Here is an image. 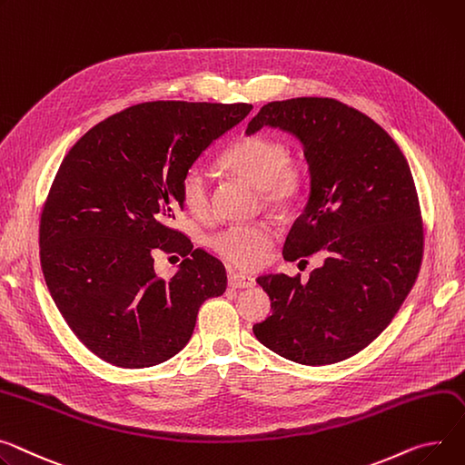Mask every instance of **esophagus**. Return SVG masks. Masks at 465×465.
I'll list each match as a JSON object with an SVG mask.
<instances>
[{
  "label": "esophagus",
  "instance_id": "1",
  "mask_svg": "<svg viewBox=\"0 0 465 465\" xmlns=\"http://www.w3.org/2000/svg\"><path fill=\"white\" fill-rule=\"evenodd\" d=\"M228 284H230V288L239 290V288H252V286L256 284V281H254L252 276H249V274L232 272V274L228 276Z\"/></svg>",
  "mask_w": 465,
  "mask_h": 465
}]
</instances>
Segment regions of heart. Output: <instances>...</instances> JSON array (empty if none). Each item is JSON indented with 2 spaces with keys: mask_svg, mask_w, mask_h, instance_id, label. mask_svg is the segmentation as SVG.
<instances>
[{
  "mask_svg": "<svg viewBox=\"0 0 465 465\" xmlns=\"http://www.w3.org/2000/svg\"><path fill=\"white\" fill-rule=\"evenodd\" d=\"M223 164L258 187L262 200L272 207H288L304 187L302 168L288 159V147L274 138L252 134L241 138L223 157ZM181 198L194 214L209 211V177L202 164H193L181 179ZM269 223L233 224L209 239L211 251L239 269L260 267L274 242Z\"/></svg>",
  "mask_w": 465,
  "mask_h": 465,
  "instance_id": "obj_1",
  "label": "heart"
}]
</instances>
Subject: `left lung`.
<instances>
[{
    "label": "left lung",
    "mask_w": 465,
    "mask_h": 465,
    "mask_svg": "<svg viewBox=\"0 0 465 465\" xmlns=\"http://www.w3.org/2000/svg\"><path fill=\"white\" fill-rule=\"evenodd\" d=\"M302 143L311 194L286 242L288 262L322 252L311 272L265 274L272 314L254 325L271 351L322 366L364 350L392 322L422 260V219L410 164L376 121L327 97L265 104L246 127Z\"/></svg>",
    "instance_id": "left-lung-1"
}]
</instances>
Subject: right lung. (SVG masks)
<instances>
[{
	"label": "right lung",
	"instance_id": "1",
	"mask_svg": "<svg viewBox=\"0 0 465 465\" xmlns=\"http://www.w3.org/2000/svg\"><path fill=\"white\" fill-rule=\"evenodd\" d=\"M252 104L154 101L89 129L67 153L41 213V267L50 295L80 342L121 368L179 353L200 306L226 292L224 265L170 223L181 179ZM185 260L168 282L153 254Z\"/></svg>",
	"mask_w": 465,
	"mask_h": 465
}]
</instances>
